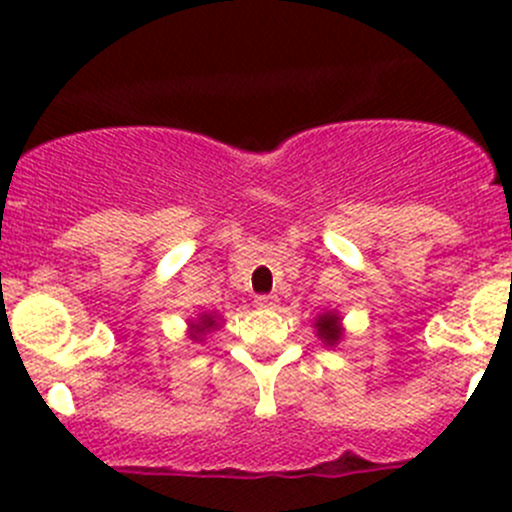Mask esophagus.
Returning a JSON list of instances; mask_svg holds the SVG:
<instances>
[{
	"label": "esophagus",
	"instance_id": "esophagus-1",
	"mask_svg": "<svg viewBox=\"0 0 512 512\" xmlns=\"http://www.w3.org/2000/svg\"><path fill=\"white\" fill-rule=\"evenodd\" d=\"M255 304H257V307L272 309V307H275V304H277V297H275V294H257Z\"/></svg>",
	"mask_w": 512,
	"mask_h": 512
}]
</instances>
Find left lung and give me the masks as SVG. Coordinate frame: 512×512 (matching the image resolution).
Masks as SVG:
<instances>
[{
  "label": "left lung",
  "instance_id": "left-lung-1",
  "mask_svg": "<svg viewBox=\"0 0 512 512\" xmlns=\"http://www.w3.org/2000/svg\"><path fill=\"white\" fill-rule=\"evenodd\" d=\"M314 327H317V334L329 344V347H334V344L339 342V337H342V329H339V317L332 312L322 314Z\"/></svg>",
  "mask_w": 512,
  "mask_h": 512
}]
</instances>
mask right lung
<instances>
[{"instance_id": "obj_1", "label": "right lung", "mask_w": 512, "mask_h": 512, "mask_svg": "<svg viewBox=\"0 0 512 512\" xmlns=\"http://www.w3.org/2000/svg\"><path fill=\"white\" fill-rule=\"evenodd\" d=\"M213 327H215V317H213V314H203V317H200V324H193V329H195L193 337L200 339L205 332H210V329H213Z\"/></svg>"}]
</instances>
